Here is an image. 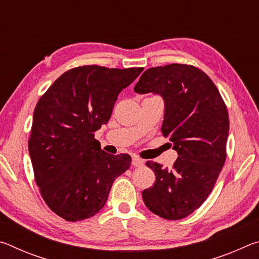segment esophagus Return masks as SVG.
Returning <instances> with one entry per match:
<instances>
[{
  "instance_id": "34e87169",
  "label": "esophagus",
  "mask_w": 259,
  "mask_h": 259,
  "mask_svg": "<svg viewBox=\"0 0 259 259\" xmlns=\"http://www.w3.org/2000/svg\"><path fill=\"white\" fill-rule=\"evenodd\" d=\"M134 166H143L144 165V160L140 159L138 156H133V161H131Z\"/></svg>"
}]
</instances>
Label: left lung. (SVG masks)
<instances>
[{
	"instance_id": "obj_1",
	"label": "left lung",
	"mask_w": 259,
	"mask_h": 259,
	"mask_svg": "<svg viewBox=\"0 0 259 259\" xmlns=\"http://www.w3.org/2000/svg\"><path fill=\"white\" fill-rule=\"evenodd\" d=\"M134 90L163 98L161 131L178 153L170 169L147 162L156 181L143 191L144 202L164 219L185 218L208 198L225 163L230 130L226 105L207 74L192 65L148 68Z\"/></svg>"
}]
</instances>
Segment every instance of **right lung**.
I'll list each match as a JSON object with an SVG mask.
<instances>
[{
	"mask_svg": "<svg viewBox=\"0 0 259 259\" xmlns=\"http://www.w3.org/2000/svg\"><path fill=\"white\" fill-rule=\"evenodd\" d=\"M143 67L88 65L60 75L34 109L28 151L36 185L52 211L68 222L95 216L131 156L100 148L95 131L106 124L117 96Z\"/></svg>",
	"mask_w": 259,
	"mask_h": 259,
	"instance_id": "1",
	"label": "right lung"
}]
</instances>
